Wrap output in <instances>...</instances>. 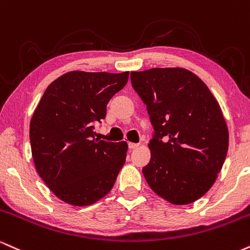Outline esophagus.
<instances>
[{
	"label": "esophagus",
	"instance_id": "obj_1",
	"mask_svg": "<svg viewBox=\"0 0 250 250\" xmlns=\"http://www.w3.org/2000/svg\"><path fill=\"white\" fill-rule=\"evenodd\" d=\"M139 147V144H134V143H128V148L130 149H134Z\"/></svg>",
	"mask_w": 250,
	"mask_h": 250
}]
</instances>
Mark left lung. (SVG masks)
<instances>
[{
    "mask_svg": "<svg viewBox=\"0 0 250 250\" xmlns=\"http://www.w3.org/2000/svg\"><path fill=\"white\" fill-rule=\"evenodd\" d=\"M131 83L154 128L144 177L171 204H192L213 186L227 155L229 134L218 101L183 67L133 71Z\"/></svg>",
    "mask_w": 250,
    "mask_h": 250,
    "instance_id": "1",
    "label": "left lung"
}]
</instances>
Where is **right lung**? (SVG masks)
<instances>
[{
    "instance_id": "add662e5",
    "label": "right lung",
    "mask_w": 250,
    "mask_h": 250,
    "mask_svg": "<svg viewBox=\"0 0 250 250\" xmlns=\"http://www.w3.org/2000/svg\"><path fill=\"white\" fill-rule=\"evenodd\" d=\"M128 72L71 71L46 87L30 122L32 159L40 177L62 201L89 206L112 189L127 152L125 142L95 138L93 123Z\"/></svg>"
}]
</instances>
